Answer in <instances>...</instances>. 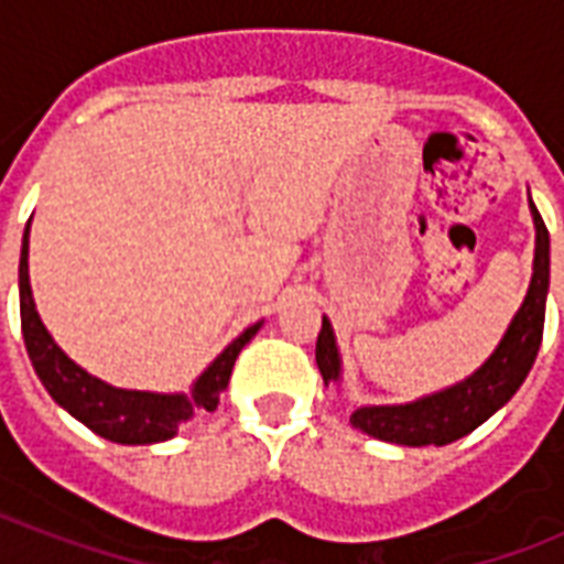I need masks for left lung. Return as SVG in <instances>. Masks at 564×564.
I'll return each instance as SVG.
<instances>
[{
    "instance_id": "8db88e82",
    "label": "left lung",
    "mask_w": 564,
    "mask_h": 564,
    "mask_svg": "<svg viewBox=\"0 0 564 564\" xmlns=\"http://www.w3.org/2000/svg\"><path fill=\"white\" fill-rule=\"evenodd\" d=\"M530 213L535 225L533 278H530L521 307L509 322L507 334L500 336L498 348L489 354V360L459 383L421 394L415 401L360 403L351 412L354 427L392 445H451L480 427L482 421H489L500 406H507L539 357L544 334V304L551 290V234L544 228L533 198H530ZM316 362L325 383L343 386V357H339L334 325L327 316H322Z\"/></svg>"
}]
</instances>
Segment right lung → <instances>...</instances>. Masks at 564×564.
<instances>
[{"label":"right lung","mask_w":564,"mask_h":564,"mask_svg":"<svg viewBox=\"0 0 564 564\" xmlns=\"http://www.w3.org/2000/svg\"><path fill=\"white\" fill-rule=\"evenodd\" d=\"M29 230L31 221L22 234L20 251V322L22 339L29 360L37 371L40 383L46 386L52 401L64 406L73 419L84 427H90L96 436L117 442V445H154L166 442L178 433L181 424H187L195 412H213L219 406V394L228 389L230 371L237 362L239 351L246 348L263 322L246 327L216 360L195 377L189 392H145V389H119L78 362L69 360L61 345L43 325L37 313L34 295L29 281Z\"/></svg>","instance_id":"add662e5"}]
</instances>
